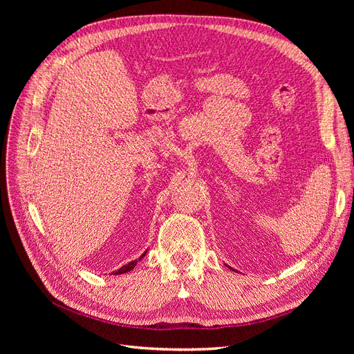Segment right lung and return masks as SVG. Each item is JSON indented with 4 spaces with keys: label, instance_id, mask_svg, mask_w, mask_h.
<instances>
[{
    "label": "right lung",
    "instance_id": "obj_1",
    "mask_svg": "<svg viewBox=\"0 0 354 354\" xmlns=\"http://www.w3.org/2000/svg\"><path fill=\"white\" fill-rule=\"evenodd\" d=\"M146 254V252H145ZM145 254L142 255V257H145ZM136 264H137V260H134V261H131V263H128L127 266H122L120 270H116V272H113V274H122V273H127V272H130V270H133L134 267H136Z\"/></svg>",
    "mask_w": 354,
    "mask_h": 354
}]
</instances>
